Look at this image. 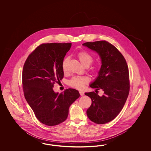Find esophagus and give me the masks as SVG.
<instances>
[{
  "label": "esophagus",
  "instance_id": "obj_1",
  "mask_svg": "<svg viewBox=\"0 0 151 151\" xmlns=\"http://www.w3.org/2000/svg\"><path fill=\"white\" fill-rule=\"evenodd\" d=\"M79 93H80V95H81V96H83V95H85L84 92L82 91H79Z\"/></svg>",
  "mask_w": 151,
  "mask_h": 151
}]
</instances>
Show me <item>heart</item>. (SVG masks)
I'll return each mask as SVG.
<instances>
[{"label":"heart","instance_id":"obj_1","mask_svg":"<svg viewBox=\"0 0 151 151\" xmlns=\"http://www.w3.org/2000/svg\"><path fill=\"white\" fill-rule=\"evenodd\" d=\"M78 58L80 60V63L85 67H88L93 62V58L91 55L86 51H82L79 52L78 54ZM69 59L68 58H65L62 63V69L64 73L67 71V66L69 62ZM91 71L93 73H95L97 71L96 68H92ZM89 81V78L86 76L82 77H74L72 78L69 81V85L71 87H74L78 89H82L85 87V85L87 84Z\"/></svg>","mask_w":151,"mask_h":151}]
</instances>
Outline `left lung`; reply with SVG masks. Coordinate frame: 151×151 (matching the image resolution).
<instances>
[{
	"label": "left lung",
	"mask_w": 151,
	"mask_h": 151,
	"mask_svg": "<svg viewBox=\"0 0 151 151\" xmlns=\"http://www.w3.org/2000/svg\"><path fill=\"white\" fill-rule=\"evenodd\" d=\"M82 45L100 57L102 65L98 76L90 86L104 91L102 96L94 92L85 93L92 101L86 111L87 117L96 124H106L117 117L128 97L130 86L128 66L124 56L107 41L87 42Z\"/></svg>",
	"instance_id": "1"
}]
</instances>
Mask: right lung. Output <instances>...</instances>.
Segmentation results:
<instances>
[{
    "label": "right lung",
    "instance_id": "obj_1",
    "mask_svg": "<svg viewBox=\"0 0 151 151\" xmlns=\"http://www.w3.org/2000/svg\"><path fill=\"white\" fill-rule=\"evenodd\" d=\"M71 43H47L37 46L23 67L24 96L37 119L47 126L65 121L69 107L80 97L78 90L66 89L59 94L54 84L64 77L62 63Z\"/></svg>",
    "mask_w": 151,
    "mask_h": 151
}]
</instances>
